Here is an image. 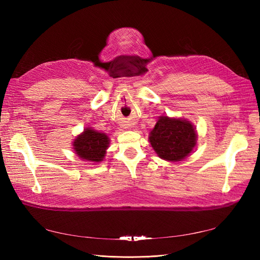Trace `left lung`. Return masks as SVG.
Listing matches in <instances>:
<instances>
[{
    "label": "left lung",
    "mask_w": 260,
    "mask_h": 260,
    "mask_svg": "<svg viewBox=\"0 0 260 260\" xmlns=\"http://www.w3.org/2000/svg\"><path fill=\"white\" fill-rule=\"evenodd\" d=\"M151 145L167 161H181L192 152L197 134L191 123L183 119L159 117L150 134Z\"/></svg>",
    "instance_id": "1"
}]
</instances>
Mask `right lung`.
Segmentation results:
<instances>
[{"label": "right lung", "instance_id": "1", "mask_svg": "<svg viewBox=\"0 0 260 260\" xmlns=\"http://www.w3.org/2000/svg\"><path fill=\"white\" fill-rule=\"evenodd\" d=\"M108 136L97 131L86 128L74 142V150L81 158L89 162H101L106 153Z\"/></svg>", "mask_w": 260, "mask_h": 260}]
</instances>
